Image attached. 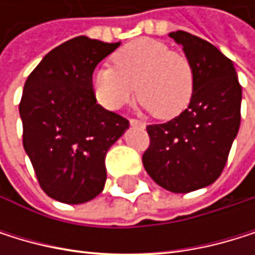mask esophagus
Masks as SVG:
<instances>
[{
	"label": "esophagus",
	"mask_w": 255,
	"mask_h": 255,
	"mask_svg": "<svg viewBox=\"0 0 255 255\" xmlns=\"http://www.w3.org/2000/svg\"><path fill=\"white\" fill-rule=\"evenodd\" d=\"M130 124L131 125H137V127H142V128H143V127H145V122H142V121H139V119H130Z\"/></svg>",
	"instance_id": "obj_1"
}]
</instances>
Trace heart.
I'll return each mask as SVG.
<instances>
[{
	"label": "heart",
	"instance_id": "heart-1",
	"mask_svg": "<svg viewBox=\"0 0 255 255\" xmlns=\"http://www.w3.org/2000/svg\"><path fill=\"white\" fill-rule=\"evenodd\" d=\"M113 65H101L93 75L99 104L119 110L137 93L142 109L159 119H173L190 105L196 75L190 59L162 41L140 38L124 45Z\"/></svg>",
	"mask_w": 255,
	"mask_h": 255
}]
</instances>
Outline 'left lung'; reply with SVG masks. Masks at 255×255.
I'll use <instances>...</instances> for the list:
<instances>
[{"mask_svg":"<svg viewBox=\"0 0 255 255\" xmlns=\"http://www.w3.org/2000/svg\"><path fill=\"white\" fill-rule=\"evenodd\" d=\"M196 75L188 109L165 124L146 127L150 145L142 162L150 177L173 193L211 185L223 171L240 127L242 85L233 61L188 32L170 33Z\"/></svg>","mask_w":255,"mask_h":255,"instance_id":"1","label":"left lung"}]
</instances>
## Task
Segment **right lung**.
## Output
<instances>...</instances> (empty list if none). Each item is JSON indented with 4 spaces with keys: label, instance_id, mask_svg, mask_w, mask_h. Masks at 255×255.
<instances>
[{
    "label": "right lung",
    "instance_id": "obj_1",
    "mask_svg": "<svg viewBox=\"0 0 255 255\" xmlns=\"http://www.w3.org/2000/svg\"><path fill=\"white\" fill-rule=\"evenodd\" d=\"M118 47L76 36L48 52L25 81L22 145L39 187L55 200L84 203L104 190L107 150L128 121L96 104L92 78Z\"/></svg>",
    "mask_w": 255,
    "mask_h": 255
}]
</instances>
